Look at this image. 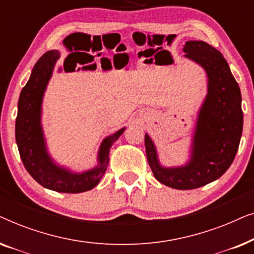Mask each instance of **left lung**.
I'll return each mask as SVG.
<instances>
[{"mask_svg": "<svg viewBox=\"0 0 254 254\" xmlns=\"http://www.w3.org/2000/svg\"><path fill=\"white\" fill-rule=\"evenodd\" d=\"M185 57L207 72L208 93L199 111L192 156L186 165L163 168L148 134L144 136L148 163L159 183L176 190H194L220 178L234 162L243 131L242 95L228 62L204 41H186Z\"/></svg>", "mask_w": 254, "mask_h": 254, "instance_id": "1", "label": "left lung"}]
</instances>
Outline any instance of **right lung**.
<instances>
[{"label": "right lung", "mask_w": 254, "mask_h": 254, "mask_svg": "<svg viewBox=\"0 0 254 254\" xmlns=\"http://www.w3.org/2000/svg\"><path fill=\"white\" fill-rule=\"evenodd\" d=\"M59 58L60 53L58 51H48L34 64L30 79L19 96L15 128L16 142L26 171L41 186L55 192L82 193L98 185L100 179L105 175L109 164L110 149L124 133L125 128H121L103 141L98 154V166L95 169L82 173H74L60 168L52 161L45 144L40 117L45 89ZM96 67L95 64L83 67V69L93 70ZM102 67L104 68V64ZM110 68H112V65L107 64L105 69Z\"/></svg>", "instance_id": "right-lung-1"}]
</instances>
